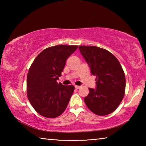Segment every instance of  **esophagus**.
<instances>
[{"mask_svg":"<svg viewBox=\"0 0 146 146\" xmlns=\"http://www.w3.org/2000/svg\"><path fill=\"white\" fill-rule=\"evenodd\" d=\"M75 89H76V90H78V89H79L80 88V86H75Z\"/></svg>","mask_w":146,"mask_h":146,"instance_id":"obj_1","label":"esophagus"}]
</instances>
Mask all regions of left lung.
<instances>
[{"label": "left lung", "mask_w": 146, "mask_h": 146, "mask_svg": "<svg viewBox=\"0 0 146 146\" xmlns=\"http://www.w3.org/2000/svg\"><path fill=\"white\" fill-rule=\"evenodd\" d=\"M80 53L96 76V89L89 88L84 98L93 113L104 116L113 113L125 94V77L119 61L110 51L93 46H80Z\"/></svg>", "instance_id": "8db88e82"}]
</instances>
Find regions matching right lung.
<instances>
[{
  "mask_svg": "<svg viewBox=\"0 0 146 146\" xmlns=\"http://www.w3.org/2000/svg\"><path fill=\"white\" fill-rule=\"evenodd\" d=\"M77 46L57 45L38 54L27 76V96L35 110L44 117L60 116L67 108L75 90L56 80L61 76L66 62Z\"/></svg>",
  "mask_w": 146,
  "mask_h": 146,
  "instance_id": "obj_1",
  "label": "right lung"
}]
</instances>
